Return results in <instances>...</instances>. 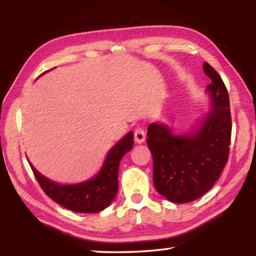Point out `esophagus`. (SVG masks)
I'll list each match as a JSON object with an SVG mask.
<instances>
[{
  "label": "esophagus",
  "instance_id": "obj_1",
  "mask_svg": "<svg viewBox=\"0 0 256 256\" xmlns=\"http://www.w3.org/2000/svg\"><path fill=\"white\" fill-rule=\"evenodd\" d=\"M134 140H136V144H142L146 140V131L142 128H138L136 131H134Z\"/></svg>",
  "mask_w": 256,
  "mask_h": 256
}]
</instances>
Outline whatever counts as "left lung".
Instances as JSON below:
<instances>
[{"instance_id":"8db88e82","label":"left lung","mask_w":256,"mask_h":256,"mask_svg":"<svg viewBox=\"0 0 256 256\" xmlns=\"http://www.w3.org/2000/svg\"><path fill=\"white\" fill-rule=\"evenodd\" d=\"M203 71L211 80L206 92L212 107L201 124L180 136L160 123H151L146 132L154 185L174 203H188L206 194L219 178L229 156L232 115L227 88L209 63L204 62Z\"/></svg>"}]
</instances>
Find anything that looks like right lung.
I'll use <instances>...</instances> for the list:
<instances>
[{
  "label": "right lung",
  "instance_id": "right-lung-1",
  "mask_svg": "<svg viewBox=\"0 0 256 256\" xmlns=\"http://www.w3.org/2000/svg\"><path fill=\"white\" fill-rule=\"evenodd\" d=\"M133 132H128L112 146L100 172L94 178L79 184L62 185L46 178L30 164L38 183L52 200L66 209L80 214H94L105 209L118 190V167L123 156L132 149Z\"/></svg>",
  "mask_w": 256,
  "mask_h": 256
}]
</instances>
